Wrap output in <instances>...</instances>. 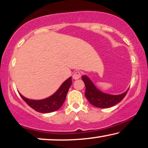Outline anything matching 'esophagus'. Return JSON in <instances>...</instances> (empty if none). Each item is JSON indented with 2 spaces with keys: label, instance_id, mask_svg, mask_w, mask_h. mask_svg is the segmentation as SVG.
<instances>
[{
  "label": "esophagus",
  "instance_id": "esophagus-1",
  "mask_svg": "<svg viewBox=\"0 0 148 148\" xmlns=\"http://www.w3.org/2000/svg\"><path fill=\"white\" fill-rule=\"evenodd\" d=\"M81 77V73L79 71H75L73 75V78L74 79H79Z\"/></svg>",
  "mask_w": 148,
  "mask_h": 148
}]
</instances>
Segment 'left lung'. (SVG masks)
Masks as SVG:
<instances>
[{
    "label": "left lung",
    "mask_w": 148,
    "mask_h": 148,
    "mask_svg": "<svg viewBox=\"0 0 148 148\" xmlns=\"http://www.w3.org/2000/svg\"><path fill=\"white\" fill-rule=\"evenodd\" d=\"M86 86L85 96L89 102L97 108H107L118 104L126 96L129 89L121 94L112 95L106 94L98 90L87 75L82 77Z\"/></svg>",
    "instance_id": "8db88e82"
}]
</instances>
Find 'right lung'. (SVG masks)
Instances as JSON below:
<instances>
[{
    "instance_id": "right-lung-1",
    "label": "right lung",
    "mask_w": 148,
    "mask_h": 148,
    "mask_svg": "<svg viewBox=\"0 0 148 148\" xmlns=\"http://www.w3.org/2000/svg\"><path fill=\"white\" fill-rule=\"evenodd\" d=\"M71 77L62 83L57 91L48 98L42 100H31L27 98L19 93L23 100L34 110L41 113L52 112L59 109L63 104L66 94L72 84Z\"/></svg>"
}]
</instances>
